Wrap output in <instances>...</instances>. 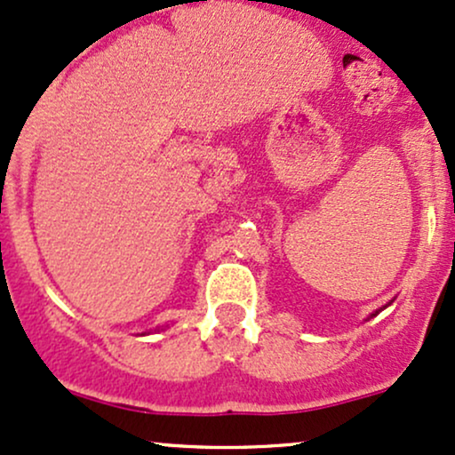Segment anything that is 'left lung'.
Listing matches in <instances>:
<instances>
[{"mask_svg":"<svg viewBox=\"0 0 455 455\" xmlns=\"http://www.w3.org/2000/svg\"><path fill=\"white\" fill-rule=\"evenodd\" d=\"M387 305H390V303H387ZM387 305H384V307H381V309H377V311H375V314H371V315H369V317H366V320H371V317H375V315H377V314H379V311H384V309H386V307H387Z\"/></svg>","mask_w":455,"mask_h":455,"instance_id":"1","label":"left lung"}]
</instances>
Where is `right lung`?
Returning <instances> with one entry per match:
<instances>
[{
    "label": "right lung",
    "mask_w": 455,
    "mask_h": 455,
    "mask_svg": "<svg viewBox=\"0 0 455 455\" xmlns=\"http://www.w3.org/2000/svg\"><path fill=\"white\" fill-rule=\"evenodd\" d=\"M155 331H163V328H161V326H158V328H155Z\"/></svg>",
    "instance_id": "add662e5"
}]
</instances>
